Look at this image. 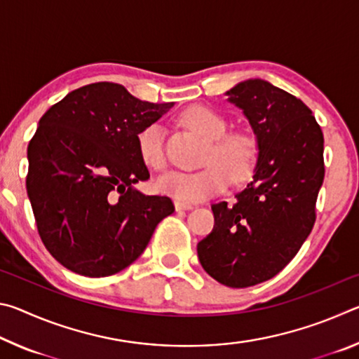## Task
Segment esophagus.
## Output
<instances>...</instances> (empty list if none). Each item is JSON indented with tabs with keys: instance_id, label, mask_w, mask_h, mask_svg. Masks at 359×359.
Returning a JSON list of instances; mask_svg holds the SVG:
<instances>
[{
	"instance_id": "esophagus-1",
	"label": "esophagus",
	"mask_w": 359,
	"mask_h": 359,
	"mask_svg": "<svg viewBox=\"0 0 359 359\" xmlns=\"http://www.w3.org/2000/svg\"><path fill=\"white\" fill-rule=\"evenodd\" d=\"M174 208H175V210H190V209H193V205H191V204H185V203L175 201V203H174Z\"/></svg>"
}]
</instances>
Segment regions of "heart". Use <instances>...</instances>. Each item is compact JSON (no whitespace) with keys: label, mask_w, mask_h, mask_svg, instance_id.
Wrapping results in <instances>:
<instances>
[{"label":"heart","mask_w":359,"mask_h":359,"mask_svg":"<svg viewBox=\"0 0 359 359\" xmlns=\"http://www.w3.org/2000/svg\"><path fill=\"white\" fill-rule=\"evenodd\" d=\"M187 128L209 141L204 154L205 168L198 172L169 171L155 180L158 193L179 203L204 201L226 188L229 179L242 182L250 177L259 158L258 137L252 131L226 133L228 123L220 114L205 106H191L180 115ZM141 160L151 169L165 166L163 128L151 123L137 135Z\"/></svg>","instance_id":"1"}]
</instances>
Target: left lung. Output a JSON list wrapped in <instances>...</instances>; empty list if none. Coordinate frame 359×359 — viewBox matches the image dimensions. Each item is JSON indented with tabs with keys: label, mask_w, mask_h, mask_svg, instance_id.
I'll list each match as a JSON object with an SVG mask.
<instances>
[{
	"label": "left lung",
	"mask_w": 359,
	"mask_h": 359,
	"mask_svg": "<svg viewBox=\"0 0 359 359\" xmlns=\"http://www.w3.org/2000/svg\"><path fill=\"white\" fill-rule=\"evenodd\" d=\"M224 95L250 123L259 158L233 204H212L215 224L198 244V258L217 282L247 288L277 276L311 234L325 139L311 109L263 79L239 82Z\"/></svg>",
	"instance_id": "obj_1"
}]
</instances>
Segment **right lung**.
I'll return each instance as SVG.
<instances>
[{"label": "right lung", "instance_id": "add662e5", "mask_svg": "<svg viewBox=\"0 0 359 359\" xmlns=\"http://www.w3.org/2000/svg\"><path fill=\"white\" fill-rule=\"evenodd\" d=\"M172 106L98 82L68 93L41 117L28 144L27 191L42 242L66 269L117 274L174 212L168 196L136 188L150 177L137 135Z\"/></svg>", "mask_w": 359, "mask_h": 359}]
</instances>
